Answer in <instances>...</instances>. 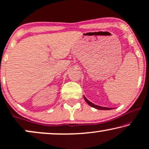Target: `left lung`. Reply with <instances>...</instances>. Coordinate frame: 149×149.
Returning a JSON list of instances; mask_svg holds the SVG:
<instances>
[{"instance_id":"left-lung-1","label":"left lung","mask_w":149,"mask_h":149,"mask_svg":"<svg viewBox=\"0 0 149 149\" xmlns=\"http://www.w3.org/2000/svg\"><path fill=\"white\" fill-rule=\"evenodd\" d=\"M84 100H85V101H86V102L87 103V104H88L89 106L93 107V108H95L96 109H99V110H111V109H114V108H107V107H102V106H97V105H95L94 104H93L92 102H91L90 101H88L86 98V97H85V96H84Z\"/></svg>"}]
</instances>
